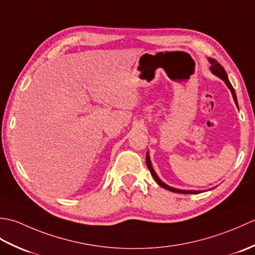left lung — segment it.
<instances>
[{"mask_svg": "<svg viewBox=\"0 0 255 255\" xmlns=\"http://www.w3.org/2000/svg\"><path fill=\"white\" fill-rule=\"evenodd\" d=\"M208 61H209L210 64H211L210 71L213 72L215 75H217L218 78H220L221 80H223L224 82L226 83V85L228 86L229 90L231 91L232 97H234V100H235L236 104H237V106H238V101H237V95H236L235 89L232 88V85H231L230 81H229V79H228V75H227V72L225 71V69L223 68V66H221V64H220L218 61H216L215 59H213V58H209ZM145 162H147L148 169H149V171H150V173H151V175L153 176L155 182L158 183L160 186H162L163 188L167 189V191H171V192H174V193H181V194H198V193H199L198 191H185V189H178V188H174V187H171V186H169V185H166L165 183H163V182H162V181L160 180L159 176L156 175V173L154 172L153 167H152V164H151L150 156H149V153H148V152H147V156H145Z\"/></svg>", "mask_w": 255, "mask_h": 255, "instance_id": "left-lung-1", "label": "left lung"}]
</instances>
